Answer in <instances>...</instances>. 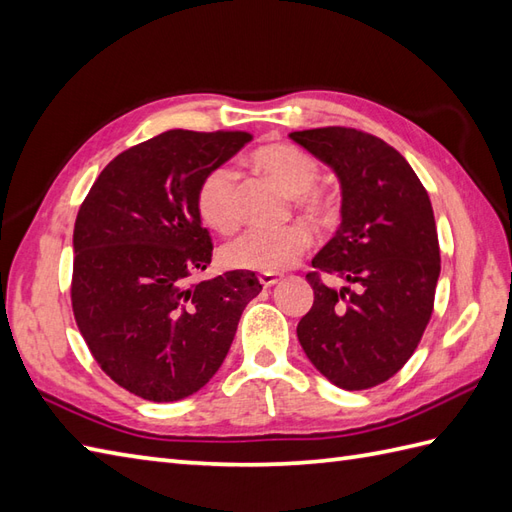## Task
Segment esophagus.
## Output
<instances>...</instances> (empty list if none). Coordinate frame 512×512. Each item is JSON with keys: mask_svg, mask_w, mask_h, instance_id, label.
Segmentation results:
<instances>
[{"mask_svg": "<svg viewBox=\"0 0 512 512\" xmlns=\"http://www.w3.org/2000/svg\"><path fill=\"white\" fill-rule=\"evenodd\" d=\"M279 281H281V277L275 275V272H261V275H259V283L264 285V288H272V285L279 283Z\"/></svg>", "mask_w": 512, "mask_h": 512, "instance_id": "obj_1", "label": "esophagus"}]
</instances>
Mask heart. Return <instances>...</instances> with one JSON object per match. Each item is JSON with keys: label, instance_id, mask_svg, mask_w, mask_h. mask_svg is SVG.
Here are the masks:
<instances>
[{"label": "heart", "instance_id": "b5f03b06", "mask_svg": "<svg viewBox=\"0 0 512 512\" xmlns=\"http://www.w3.org/2000/svg\"><path fill=\"white\" fill-rule=\"evenodd\" d=\"M251 163L294 196L296 209L318 224L338 218V198L318 187L320 165L310 152L292 144H266L251 154ZM196 211L202 224L218 233L237 227V174L229 165H218L200 178ZM312 244V231L301 222L281 229H248L222 248V261L235 270L279 272L292 266Z\"/></svg>", "mask_w": 512, "mask_h": 512}]
</instances>
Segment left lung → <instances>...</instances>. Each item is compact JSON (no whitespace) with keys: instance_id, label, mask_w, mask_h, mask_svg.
<instances>
[{"instance_id":"obj_1","label":"left lung","mask_w":512,"mask_h":512,"mask_svg":"<svg viewBox=\"0 0 512 512\" xmlns=\"http://www.w3.org/2000/svg\"><path fill=\"white\" fill-rule=\"evenodd\" d=\"M290 137L340 178L342 222L307 272L314 305L296 334L331 384L366 390L399 373L434 310L441 248L430 196L384 139L325 126ZM338 276L340 291L324 281Z\"/></svg>"}]
</instances>
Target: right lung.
<instances>
[{
  "instance_id": "right-lung-1",
  "label": "right lung",
  "mask_w": 512,
  "mask_h": 512,
  "mask_svg": "<svg viewBox=\"0 0 512 512\" xmlns=\"http://www.w3.org/2000/svg\"><path fill=\"white\" fill-rule=\"evenodd\" d=\"M251 139L244 130H168L117 154L80 205L76 325L102 371L141 399L178 401L205 386L261 292L251 270L194 281L213 253L196 187Z\"/></svg>"
}]
</instances>
